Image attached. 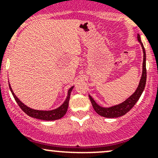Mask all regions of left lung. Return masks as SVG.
Here are the masks:
<instances>
[{"label": "left lung", "mask_w": 158, "mask_h": 158, "mask_svg": "<svg viewBox=\"0 0 158 158\" xmlns=\"http://www.w3.org/2000/svg\"><path fill=\"white\" fill-rule=\"evenodd\" d=\"M137 39L138 41L141 44V47H142L143 53H144V58H143V64H142V74H141V79H140L139 84L138 85V88L136 89L135 92L132 94L131 95L128 97L127 99L122 102V103L115 105V106H110V107H102L100 106L99 105L97 104L95 102V100L92 98V97L90 95H89V99H90L91 103L92 105L94 110L98 113L99 115L102 116V117L106 118H118L120 116L124 115L128 112L132 108L134 107L137 102L138 101L139 98L141 97V94H142L143 91H144V87H145L146 84V79H147V70H146V52L145 49H144V45H143L142 42L141 41V37L140 35H137Z\"/></svg>", "instance_id": "8db88e82"}]
</instances>
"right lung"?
Returning a JSON list of instances; mask_svg holds the SVG:
<instances>
[{"mask_svg": "<svg viewBox=\"0 0 158 158\" xmlns=\"http://www.w3.org/2000/svg\"><path fill=\"white\" fill-rule=\"evenodd\" d=\"M9 87H10L11 93H12L13 96H14V99L16 100V102H17V103L18 104V106H20V109L23 110V111H24L27 115H29L32 118H34L40 119V120L54 121V120H57V119H60L61 118H63L65 114H66V111H67V109H68V106H69L70 95H71L72 90H73L74 85L70 87L69 89L66 100L63 102V103L60 106V107L52 110H48V111H47V110L33 109H31V108L28 107V106H27L26 105L23 104V103L22 102L20 101L17 96H16V95L14 93V91H13L12 88H11L10 84H9Z\"/></svg>", "mask_w": 158, "mask_h": 158, "instance_id": "1", "label": "right lung"}]
</instances>
